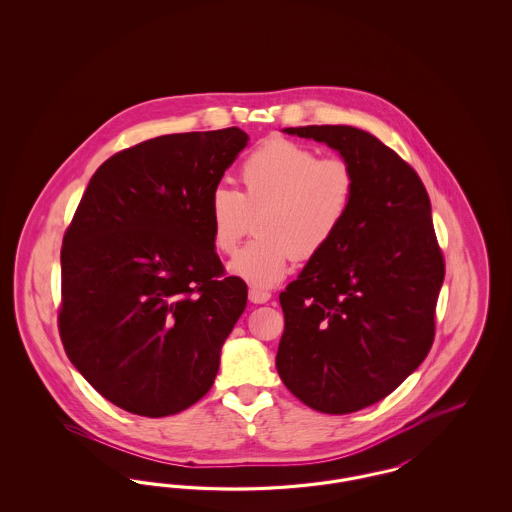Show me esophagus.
<instances>
[{"instance_id": "1", "label": "esophagus", "mask_w": 512, "mask_h": 512, "mask_svg": "<svg viewBox=\"0 0 512 512\" xmlns=\"http://www.w3.org/2000/svg\"><path fill=\"white\" fill-rule=\"evenodd\" d=\"M268 299H270V293L265 292V290H249V301L251 303H255V305H261V303H267Z\"/></svg>"}]
</instances>
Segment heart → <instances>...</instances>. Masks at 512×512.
Segmentation results:
<instances>
[{
  "label": "heart",
  "instance_id": "b5f03b06",
  "mask_svg": "<svg viewBox=\"0 0 512 512\" xmlns=\"http://www.w3.org/2000/svg\"><path fill=\"white\" fill-rule=\"evenodd\" d=\"M244 192L217 186L207 207L213 247L232 255L253 219L259 240L245 245L230 272L255 290L280 284L293 261L313 259L334 242L349 217L359 178L341 157H320L313 147L272 138L242 165Z\"/></svg>",
  "mask_w": 512,
  "mask_h": 512
}]
</instances>
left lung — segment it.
I'll use <instances>...</instances> for the list:
<instances>
[{"instance_id": "left-lung-1", "label": "left lung", "mask_w": 512, "mask_h": 512, "mask_svg": "<svg viewBox=\"0 0 512 512\" xmlns=\"http://www.w3.org/2000/svg\"><path fill=\"white\" fill-rule=\"evenodd\" d=\"M284 132L338 149L359 186L334 242L280 293L276 368L307 407L355 413L390 395L434 343L445 261L430 197L413 167L365 130Z\"/></svg>"}]
</instances>
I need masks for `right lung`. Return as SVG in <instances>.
Masks as SVG:
<instances>
[{"mask_svg":"<svg viewBox=\"0 0 512 512\" xmlns=\"http://www.w3.org/2000/svg\"><path fill=\"white\" fill-rule=\"evenodd\" d=\"M247 140L232 126L122 149L92 176L65 232L63 347L128 413H180L215 382L247 286L224 276L207 207Z\"/></svg>","mask_w":512,"mask_h":512,"instance_id":"1","label":"right lung"}]
</instances>
